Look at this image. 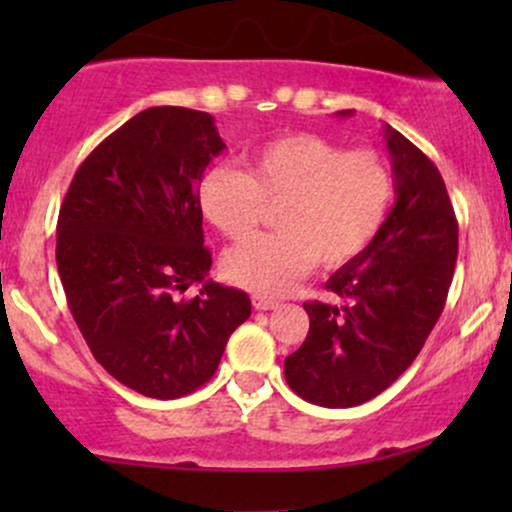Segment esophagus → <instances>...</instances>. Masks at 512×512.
Returning <instances> with one entry per match:
<instances>
[{
	"label": "esophagus",
	"mask_w": 512,
	"mask_h": 512,
	"mask_svg": "<svg viewBox=\"0 0 512 512\" xmlns=\"http://www.w3.org/2000/svg\"><path fill=\"white\" fill-rule=\"evenodd\" d=\"M252 305H255V310H276L279 308V301H272V298H264V296H255L252 298Z\"/></svg>",
	"instance_id": "obj_1"
}]
</instances>
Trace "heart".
I'll use <instances>...</instances> for the list:
<instances>
[{"label":"heart","instance_id":"obj_1","mask_svg":"<svg viewBox=\"0 0 512 512\" xmlns=\"http://www.w3.org/2000/svg\"><path fill=\"white\" fill-rule=\"evenodd\" d=\"M395 202V175L378 151L356 149L293 132L269 139L245 158V173L214 166L202 175L197 204L228 238L248 236L267 204L276 233L252 236L223 255L231 284L257 296H284L298 279L361 257L383 231Z\"/></svg>","mask_w":512,"mask_h":512}]
</instances>
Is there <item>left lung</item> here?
Masks as SVG:
<instances>
[{
    "mask_svg": "<svg viewBox=\"0 0 512 512\" xmlns=\"http://www.w3.org/2000/svg\"><path fill=\"white\" fill-rule=\"evenodd\" d=\"M385 142L395 207L375 243L327 279L342 305L303 303L308 337L284 361L291 390L320 407H356L395 383L424 349L455 274L457 219L438 168L390 125Z\"/></svg>",
    "mask_w": 512,
    "mask_h": 512,
    "instance_id": "1",
    "label": "left lung"
}]
</instances>
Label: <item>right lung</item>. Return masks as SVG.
Masks as SVG:
<instances>
[{
    "mask_svg": "<svg viewBox=\"0 0 512 512\" xmlns=\"http://www.w3.org/2000/svg\"><path fill=\"white\" fill-rule=\"evenodd\" d=\"M226 149L209 113L146 108L76 170L57 219V272L93 358L154 399L202 387L250 296L207 279L197 187ZM199 280L192 302L174 291Z\"/></svg>",
    "mask_w": 512,
    "mask_h": 512,
    "instance_id": "right-lung-1",
    "label": "right lung"
}]
</instances>
